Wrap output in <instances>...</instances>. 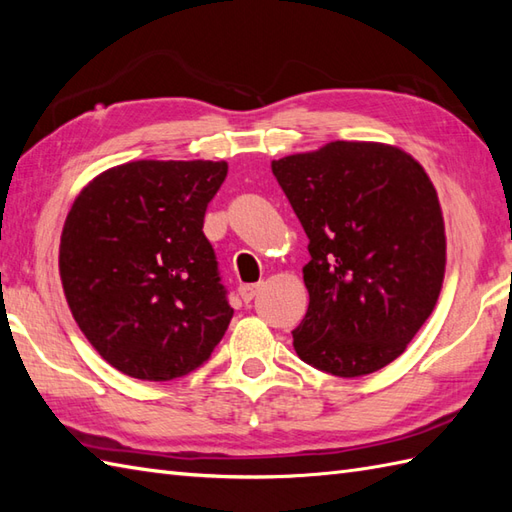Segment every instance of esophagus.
I'll return each instance as SVG.
<instances>
[{
    "instance_id": "obj_1",
    "label": "esophagus",
    "mask_w": 512,
    "mask_h": 512,
    "mask_svg": "<svg viewBox=\"0 0 512 512\" xmlns=\"http://www.w3.org/2000/svg\"><path fill=\"white\" fill-rule=\"evenodd\" d=\"M259 288H262L259 284H242V286H239V297H242L246 303H250L257 297Z\"/></svg>"
}]
</instances>
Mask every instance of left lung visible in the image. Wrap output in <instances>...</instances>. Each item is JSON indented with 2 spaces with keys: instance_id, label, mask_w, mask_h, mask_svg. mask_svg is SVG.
Masks as SVG:
<instances>
[{
  "instance_id": "left-lung-1",
  "label": "left lung",
  "mask_w": 512,
  "mask_h": 512,
  "mask_svg": "<svg viewBox=\"0 0 512 512\" xmlns=\"http://www.w3.org/2000/svg\"><path fill=\"white\" fill-rule=\"evenodd\" d=\"M310 244L301 361L341 378L378 372L436 308L447 235L438 191L400 147L334 140L273 160Z\"/></svg>"
}]
</instances>
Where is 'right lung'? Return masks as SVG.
I'll use <instances>...</instances> for the list:
<instances>
[{
	"label": "right lung",
	"instance_id": "right-lung-1",
	"mask_svg": "<svg viewBox=\"0 0 512 512\" xmlns=\"http://www.w3.org/2000/svg\"><path fill=\"white\" fill-rule=\"evenodd\" d=\"M224 160H136L99 173L65 217L59 275L72 317L132 378L193 372L231 323L204 213Z\"/></svg>",
	"mask_w": 512,
	"mask_h": 512
}]
</instances>
